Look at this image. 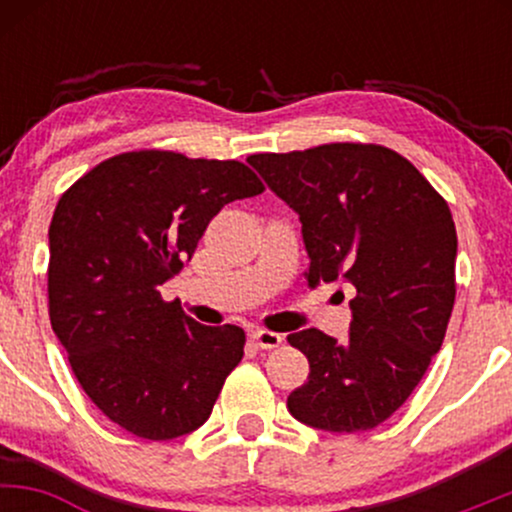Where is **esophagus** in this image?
I'll list each match as a JSON object with an SVG mask.
<instances>
[{
	"mask_svg": "<svg viewBox=\"0 0 512 512\" xmlns=\"http://www.w3.org/2000/svg\"><path fill=\"white\" fill-rule=\"evenodd\" d=\"M252 342H255V346H260V349H276V346H281V342H284V337L276 332L257 330L252 332Z\"/></svg>",
	"mask_w": 512,
	"mask_h": 512,
	"instance_id": "34e87169",
	"label": "esophagus"
}]
</instances>
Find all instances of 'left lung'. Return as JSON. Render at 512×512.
Instances as JSON below:
<instances>
[{
  "label": "left lung",
  "mask_w": 512,
  "mask_h": 512,
  "mask_svg": "<svg viewBox=\"0 0 512 512\" xmlns=\"http://www.w3.org/2000/svg\"><path fill=\"white\" fill-rule=\"evenodd\" d=\"M248 163L298 211L310 289L334 279L356 289L346 342L315 327L289 334L310 363L289 411L322 431H370L407 402L443 346L457 291L448 202L380 144L332 142Z\"/></svg>",
  "instance_id": "1"
}]
</instances>
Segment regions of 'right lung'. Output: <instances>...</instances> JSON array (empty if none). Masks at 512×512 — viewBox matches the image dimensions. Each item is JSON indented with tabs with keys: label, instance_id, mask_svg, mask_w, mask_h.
I'll use <instances>...</instances> for the list:
<instances>
[{
	"label": "right lung",
	"instance_id": "add662e5",
	"mask_svg": "<svg viewBox=\"0 0 512 512\" xmlns=\"http://www.w3.org/2000/svg\"><path fill=\"white\" fill-rule=\"evenodd\" d=\"M262 192L240 161L139 149L105 158L57 202L50 325L81 390L132 436L195 431L243 358L240 327L199 325L158 289L228 202Z\"/></svg>",
	"mask_w": 512,
	"mask_h": 512
}]
</instances>
